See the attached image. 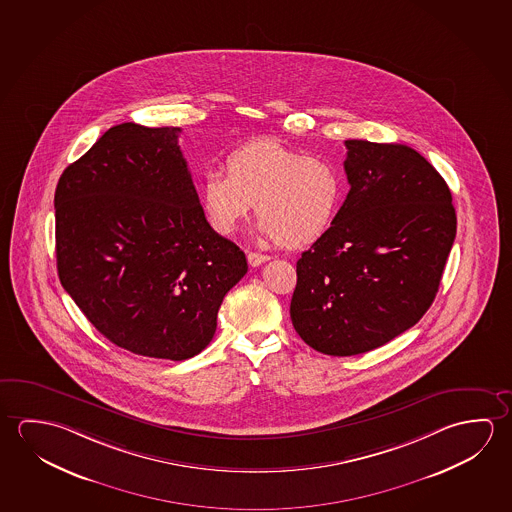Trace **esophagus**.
<instances>
[{
  "label": "esophagus",
  "instance_id": "34e87169",
  "mask_svg": "<svg viewBox=\"0 0 512 512\" xmlns=\"http://www.w3.org/2000/svg\"><path fill=\"white\" fill-rule=\"evenodd\" d=\"M246 259H248V264L252 266V268H257L260 264H264V262H268L269 255H262V253L248 252L246 255Z\"/></svg>",
  "mask_w": 512,
  "mask_h": 512
}]
</instances>
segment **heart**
Wrapping results in <instances>:
<instances>
[{
    "mask_svg": "<svg viewBox=\"0 0 512 512\" xmlns=\"http://www.w3.org/2000/svg\"><path fill=\"white\" fill-rule=\"evenodd\" d=\"M223 169L200 182L203 214L216 234H232L253 203L257 232L285 248L318 243L336 225L344 178L328 160L260 137L228 151Z\"/></svg>",
    "mask_w": 512,
    "mask_h": 512,
    "instance_id": "obj_1",
    "label": "heart"
}]
</instances>
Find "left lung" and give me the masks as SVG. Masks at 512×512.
Instances as JSON below:
<instances>
[{"mask_svg": "<svg viewBox=\"0 0 512 512\" xmlns=\"http://www.w3.org/2000/svg\"><path fill=\"white\" fill-rule=\"evenodd\" d=\"M344 144L350 193L336 225L296 262L291 300L298 336L334 357L375 350L423 318L457 232L452 193L418 151Z\"/></svg>", "mask_w": 512, "mask_h": 512, "instance_id": "left-lung-1", "label": "left lung"}]
</instances>
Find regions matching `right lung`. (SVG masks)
<instances>
[{
  "label": "right lung",
  "instance_id": "1",
  "mask_svg": "<svg viewBox=\"0 0 512 512\" xmlns=\"http://www.w3.org/2000/svg\"><path fill=\"white\" fill-rule=\"evenodd\" d=\"M175 126H112L55 191L60 284L128 352L185 361L212 341L246 257L203 214Z\"/></svg>",
  "mask_w": 512,
  "mask_h": 512
}]
</instances>
